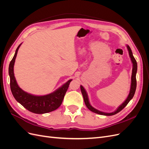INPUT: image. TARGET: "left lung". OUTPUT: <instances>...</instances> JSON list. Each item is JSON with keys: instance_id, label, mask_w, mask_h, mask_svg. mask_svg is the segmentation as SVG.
<instances>
[{"instance_id": "obj_1", "label": "left lung", "mask_w": 149, "mask_h": 149, "mask_svg": "<svg viewBox=\"0 0 149 149\" xmlns=\"http://www.w3.org/2000/svg\"><path fill=\"white\" fill-rule=\"evenodd\" d=\"M127 48L128 49V51H129V56L130 59H131V61L132 62V64H133V68H132V76H131V85H130V93L129 96L127 97V98L126 99V100L117 109V110L113 112H111V113H106V112H103L101 111H98L97 109H96L95 108H94L93 107H92L90 104V103L89 102V100H88V95H87V93L86 92L84 88L81 85L80 86V88H81V93L83 94V96L84 98V101L86 106L88 108V109L93 112H95L96 114H101V115H104V116H112V115H114L117 113H118L119 112H120V111L123 110L124 108L127 106V104L129 103V102L132 100V97L134 96V94L135 92H136V86H137V81H136V73H137V61L135 59L133 55H132V52L131 49H130V47L129 45H127Z\"/></svg>"}]
</instances>
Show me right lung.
<instances>
[{
    "instance_id": "1",
    "label": "right lung",
    "mask_w": 149,
    "mask_h": 149,
    "mask_svg": "<svg viewBox=\"0 0 149 149\" xmlns=\"http://www.w3.org/2000/svg\"><path fill=\"white\" fill-rule=\"evenodd\" d=\"M21 44L17 47L15 55L8 67L10 89L13 97L17 102H19L26 109L35 114H45L56 110L61 106L72 79L68 81L56 91L47 95L34 96L24 91L18 86L13 73V66L18 50Z\"/></svg>"
}]
</instances>
